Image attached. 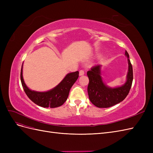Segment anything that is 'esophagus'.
I'll return each mask as SVG.
<instances>
[{"label": "esophagus", "mask_w": 153, "mask_h": 153, "mask_svg": "<svg viewBox=\"0 0 153 153\" xmlns=\"http://www.w3.org/2000/svg\"><path fill=\"white\" fill-rule=\"evenodd\" d=\"M84 75V71H83V70H80L79 71V75L80 76H83Z\"/></svg>", "instance_id": "34e87169"}]
</instances>
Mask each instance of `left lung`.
<instances>
[{
    "instance_id": "left-lung-1",
    "label": "left lung",
    "mask_w": 153,
    "mask_h": 153,
    "mask_svg": "<svg viewBox=\"0 0 153 153\" xmlns=\"http://www.w3.org/2000/svg\"><path fill=\"white\" fill-rule=\"evenodd\" d=\"M127 57L128 71L126 81L119 87H110L106 85L101 76V65L98 64L88 71L87 75L89 83L87 87L89 98L91 103L98 108H108L123 101L128 96L133 82V68L129 54L125 51Z\"/></svg>"
}]
</instances>
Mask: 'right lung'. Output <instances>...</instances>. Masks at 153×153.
Masks as SVG:
<instances>
[{
  "instance_id": "1",
  "label": "right lung",
  "mask_w": 153,
  "mask_h": 153,
  "mask_svg": "<svg viewBox=\"0 0 153 153\" xmlns=\"http://www.w3.org/2000/svg\"><path fill=\"white\" fill-rule=\"evenodd\" d=\"M78 71L68 73L57 86L45 92L32 91L27 86L23 78V64L20 79L25 94L35 104L44 108H56L62 105L66 101L69 91L78 79Z\"/></svg>"
}]
</instances>
